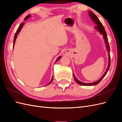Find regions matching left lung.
Segmentation results:
<instances>
[{
    "label": "left lung",
    "mask_w": 122,
    "mask_h": 122,
    "mask_svg": "<svg viewBox=\"0 0 122 122\" xmlns=\"http://www.w3.org/2000/svg\"><path fill=\"white\" fill-rule=\"evenodd\" d=\"M88 14H89V16L90 17V18H91V19L94 22L97 24L96 26L95 27V28L96 29V30L101 35H103V39H104V42H105V46H106V49L107 50L108 52V67L107 68L105 72L104 73L103 75L100 78L99 80H98L97 81L94 82H92V83H84L82 82H81L80 81H79V80L77 79V78L75 77L74 74L73 73V76H74V78L75 80L76 81V82L78 83L80 85H81V86H95V85H96L97 84H98L101 81V80L104 78V77L105 76V75H106L108 71L109 70V67H110V48H109V43H108V39L107 37V34L105 30V29L104 26H103L102 24L101 23V22L100 21L99 19L98 18V17H97V16L95 14H94L93 12H92L91 10H88Z\"/></svg>",
    "instance_id": "left-lung-1"
}]
</instances>
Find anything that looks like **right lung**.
I'll list each match as a JSON object with an SVG mask.
<instances>
[{
  "instance_id": "add662e5",
  "label": "right lung",
  "mask_w": 122,
  "mask_h": 122,
  "mask_svg": "<svg viewBox=\"0 0 122 122\" xmlns=\"http://www.w3.org/2000/svg\"><path fill=\"white\" fill-rule=\"evenodd\" d=\"M31 17L30 15H27L26 17L24 18V21H25V20H27V19H28V18H29V17ZM24 24H25V23H21V24H20V25H19V27H18V29H17V30L16 31V33H15V36H14V42H13V48H14V45H15V44L16 40V39H17V36H18V35H19V32H20V31H21V29L22 28V27H23V26ZM61 56H59V57L57 58V60H56V61H55V63H56V62L57 61L59 60H60V59H61ZM52 80H53V76H52V79H51V80H50V81L48 83V84L46 85V86H47V85L49 84L52 81Z\"/></svg>"
}]
</instances>
